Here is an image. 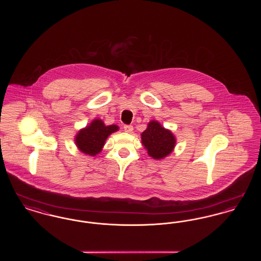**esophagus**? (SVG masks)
Returning <instances> with one entry per match:
<instances>
[{"label": "esophagus", "instance_id": "esophagus-1", "mask_svg": "<svg viewBox=\"0 0 261 261\" xmlns=\"http://www.w3.org/2000/svg\"><path fill=\"white\" fill-rule=\"evenodd\" d=\"M124 131L127 133H131L133 131V126L132 125H124Z\"/></svg>", "mask_w": 261, "mask_h": 261}]
</instances>
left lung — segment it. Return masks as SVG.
<instances>
[{"label":"left lung","instance_id":"left-lung-1","mask_svg":"<svg viewBox=\"0 0 261 261\" xmlns=\"http://www.w3.org/2000/svg\"><path fill=\"white\" fill-rule=\"evenodd\" d=\"M142 142L148 153L155 160H161L168 155L175 147V137L158 121H150L148 128L142 133Z\"/></svg>","mask_w":261,"mask_h":261}]
</instances>
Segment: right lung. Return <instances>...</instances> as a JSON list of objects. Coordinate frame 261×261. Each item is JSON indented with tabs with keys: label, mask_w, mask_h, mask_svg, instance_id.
<instances>
[{
	"label": "right lung",
	"mask_w": 261,
	"mask_h": 261,
	"mask_svg": "<svg viewBox=\"0 0 261 261\" xmlns=\"http://www.w3.org/2000/svg\"><path fill=\"white\" fill-rule=\"evenodd\" d=\"M118 130L116 125L106 126L99 119H95L85 129L79 131L75 138V143L82 152L96 155L101 150L107 138Z\"/></svg>",
	"instance_id": "right-lung-1"
}]
</instances>
